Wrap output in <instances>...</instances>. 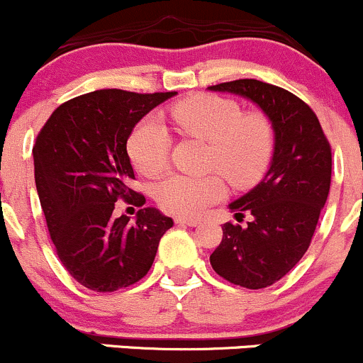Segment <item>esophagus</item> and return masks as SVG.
Listing matches in <instances>:
<instances>
[{"label": "esophagus", "instance_id": "34e87169", "mask_svg": "<svg viewBox=\"0 0 363 363\" xmlns=\"http://www.w3.org/2000/svg\"><path fill=\"white\" fill-rule=\"evenodd\" d=\"M178 225H186V227H197L199 223H201V220H197V218H177Z\"/></svg>", "mask_w": 363, "mask_h": 363}]
</instances>
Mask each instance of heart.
I'll return each instance as SVG.
<instances>
[{"mask_svg":"<svg viewBox=\"0 0 363 363\" xmlns=\"http://www.w3.org/2000/svg\"><path fill=\"white\" fill-rule=\"evenodd\" d=\"M171 121L182 135L208 143V167L220 171L230 185H251L267 169L274 150L267 116L242 112L239 104L221 96L194 95L171 108ZM169 150V133L155 118L140 121L128 138V155L145 177L164 169ZM154 196L167 213L196 216L223 197V183L216 174L171 173L155 185Z\"/></svg>","mask_w":363,"mask_h":363,"instance_id":"b5f03b06","label":"heart"}]
</instances>
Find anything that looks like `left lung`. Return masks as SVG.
<instances>
[{
    "instance_id": "left-lung-1",
    "label": "left lung",
    "mask_w": 363,
    "mask_h": 363,
    "mask_svg": "<svg viewBox=\"0 0 363 363\" xmlns=\"http://www.w3.org/2000/svg\"><path fill=\"white\" fill-rule=\"evenodd\" d=\"M255 102L274 128V155L258 185L228 206L245 227L225 223L209 256L213 270L235 286L263 289L296 267L317 228L330 189L333 154L318 118L287 89L258 79L209 86Z\"/></svg>"
}]
</instances>
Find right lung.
Returning <instances> with one entry per match:
<instances>
[{
  "label": "right lung",
  "mask_w": 363,
  "mask_h": 363,
  "mask_svg": "<svg viewBox=\"0 0 363 363\" xmlns=\"http://www.w3.org/2000/svg\"><path fill=\"white\" fill-rule=\"evenodd\" d=\"M177 95L99 89L55 108L33 149L34 178L50 237L62 264L96 292L130 287L147 275L173 220L143 208L130 221L114 216L119 199L143 206L131 190L126 142L135 124Z\"/></svg>",
  "instance_id": "1"
}]
</instances>
